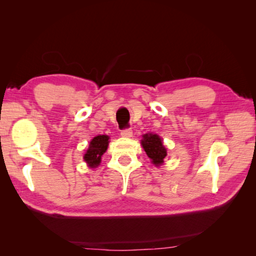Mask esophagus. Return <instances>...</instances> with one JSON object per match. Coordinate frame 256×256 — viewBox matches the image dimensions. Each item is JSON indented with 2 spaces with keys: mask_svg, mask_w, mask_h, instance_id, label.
<instances>
[{
  "mask_svg": "<svg viewBox=\"0 0 256 256\" xmlns=\"http://www.w3.org/2000/svg\"><path fill=\"white\" fill-rule=\"evenodd\" d=\"M121 135L123 138H131L133 135V132L131 128H126V130H123V131L121 132Z\"/></svg>",
  "mask_w": 256,
  "mask_h": 256,
  "instance_id": "1",
  "label": "esophagus"
}]
</instances>
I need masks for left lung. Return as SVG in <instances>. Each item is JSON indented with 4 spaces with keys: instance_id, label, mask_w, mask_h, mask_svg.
Masks as SVG:
<instances>
[{
    "instance_id": "left-lung-1",
    "label": "left lung",
    "mask_w": 256,
    "mask_h": 256,
    "mask_svg": "<svg viewBox=\"0 0 256 256\" xmlns=\"http://www.w3.org/2000/svg\"><path fill=\"white\" fill-rule=\"evenodd\" d=\"M140 144L155 166H160L164 162V158L167 156V150L158 135L152 133L144 134Z\"/></svg>"
}]
</instances>
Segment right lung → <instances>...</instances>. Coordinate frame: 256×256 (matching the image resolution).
I'll return each instance as SVG.
<instances>
[{"instance_id": "right-lung-1", "label": "right lung", "mask_w": 256, "mask_h": 256, "mask_svg": "<svg viewBox=\"0 0 256 256\" xmlns=\"http://www.w3.org/2000/svg\"><path fill=\"white\" fill-rule=\"evenodd\" d=\"M108 135H98L91 140L88 150L86 152L84 160L90 168H96L100 165L101 157L106 153L108 146Z\"/></svg>"}]
</instances>
